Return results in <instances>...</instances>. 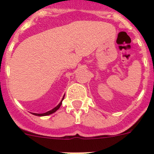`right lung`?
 Instances as JSON below:
<instances>
[{
    "label": "right lung",
    "instance_id": "obj_1",
    "mask_svg": "<svg viewBox=\"0 0 154 154\" xmlns=\"http://www.w3.org/2000/svg\"><path fill=\"white\" fill-rule=\"evenodd\" d=\"M64 97H65V96H64ZM64 97H63V99H62V101H61V103H59V104H58L56 107H55V108L52 109L50 110V111H48V112H45V113H32V114H33V115H35V116H48V115H50V114L54 113V112H56V111L58 109L60 108L61 105H62V100H63V99H64Z\"/></svg>",
    "mask_w": 154,
    "mask_h": 154
}]
</instances>
